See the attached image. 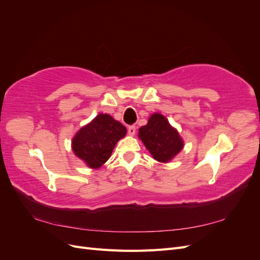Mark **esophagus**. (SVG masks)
<instances>
[{
  "label": "esophagus",
  "instance_id": "34e87169",
  "mask_svg": "<svg viewBox=\"0 0 260 260\" xmlns=\"http://www.w3.org/2000/svg\"><path fill=\"white\" fill-rule=\"evenodd\" d=\"M136 125H130V127L128 128V133L129 136H135L136 135Z\"/></svg>",
  "mask_w": 260,
  "mask_h": 260
}]
</instances>
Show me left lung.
<instances>
[{
    "instance_id": "1",
    "label": "left lung",
    "mask_w": 260,
    "mask_h": 260,
    "mask_svg": "<svg viewBox=\"0 0 260 260\" xmlns=\"http://www.w3.org/2000/svg\"><path fill=\"white\" fill-rule=\"evenodd\" d=\"M139 137L156 160L167 162L183 147L177 130L160 114H154L146 125L139 129Z\"/></svg>"
}]
</instances>
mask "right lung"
Listing matches in <instances>:
<instances>
[{
    "instance_id": "add662e5",
    "label": "right lung",
    "mask_w": 260,
    "mask_h": 260,
    "mask_svg": "<svg viewBox=\"0 0 260 260\" xmlns=\"http://www.w3.org/2000/svg\"><path fill=\"white\" fill-rule=\"evenodd\" d=\"M127 133L119 121L107 114H100L78 131L73 140L74 153L91 168H99L111 156L116 143Z\"/></svg>"
}]
</instances>
